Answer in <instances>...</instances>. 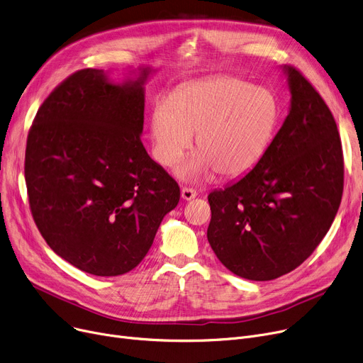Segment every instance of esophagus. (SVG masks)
<instances>
[{"label": "esophagus", "mask_w": 363, "mask_h": 363, "mask_svg": "<svg viewBox=\"0 0 363 363\" xmlns=\"http://www.w3.org/2000/svg\"><path fill=\"white\" fill-rule=\"evenodd\" d=\"M196 196H197V193H196V189H193V188H186V186H184L182 189H181V197H182V200H193V199H196Z\"/></svg>", "instance_id": "34e87169"}]
</instances>
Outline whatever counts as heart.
I'll return each instance as SVG.
<instances>
[{
    "instance_id": "b5f03b06",
    "label": "heart",
    "mask_w": 363,
    "mask_h": 363,
    "mask_svg": "<svg viewBox=\"0 0 363 363\" xmlns=\"http://www.w3.org/2000/svg\"><path fill=\"white\" fill-rule=\"evenodd\" d=\"M279 119L277 95L235 78L188 85L151 113L152 156L174 166L193 147L200 151L177 167L186 182L211 179L216 172L240 177L253 169L268 150Z\"/></svg>"
}]
</instances>
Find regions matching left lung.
I'll return each instance as SVG.
<instances>
[{
	"label": "left lung",
	"instance_id": "obj_1",
	"mask_svg": "<svg viewBox=\"0 0 363 363\" xmlns=\"http://www.w3.org/2000/svg\"><path fill=\"white\" fill-rule=\"evenodd\" d=\"M290 108L260 162L208 194L207 240L226 269L271 281L296 269L327 235L345 179L341 141L316 89L282 66Z\"/></svg>",
	"mask_w": 363,
	"mask_h": 363
}]
</instances>
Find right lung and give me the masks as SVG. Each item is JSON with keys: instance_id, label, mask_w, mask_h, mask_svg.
Masks as SVG:
<instances>
[{"instance_id": "right-lung-1", "label": "right lung", "mask_w": 363, "mask_h": 363, "mask_svg": "<svg viewBox=\"0 0 363 363\" xmlns=\"http://www.w3.org/2000/svg\"><path fill=\"white\" fill-rule=\"evenodd\" d=\"M140 66L116 82L84 69L57 86L29 130L25 179L33 220L55 255L86 274L118 277L148 253L179 186L141 143Z\"/></svg>"}]
</instances>
